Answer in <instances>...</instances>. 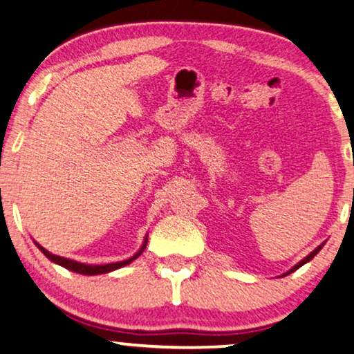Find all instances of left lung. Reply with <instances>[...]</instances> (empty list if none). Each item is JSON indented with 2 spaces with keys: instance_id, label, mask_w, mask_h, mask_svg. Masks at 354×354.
I'll list each match as a JSON object with an SVG mask.
<instances>
[{
  "instance_id": "1",
  "label": "left lung",
  "mask_w": 354,
  "mask_h": 354,
  "mask_svg": "<svg viewBox=\"0 0 354 354\" xmlns=\"http://www.w3.org/2000/svg\"><path fill=\"white\" fill-rule=\"evenodd\" d=\"M321 248H323V246H318V248H316V250H315L313 252H310V254H308L307 257H305V259H302V261H300V262L297 263V266H295V267H292V268H291V270H289V272L286 273V275H289V273H292V272H295V270H297V268H300V267H302V266H304V263H307L308 261H312V259H313V257H315L316 254H318V251L321 250Z\"/></svg>"
}]
</instances>
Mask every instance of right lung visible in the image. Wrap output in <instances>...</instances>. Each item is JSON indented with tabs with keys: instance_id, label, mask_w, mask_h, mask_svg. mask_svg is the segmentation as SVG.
Here are the masks:
<instances>
[{
	"instance_id": "obj_1",
	"label": "right lung",
	"mask_w": 354,
	"mask_h": 354,
	"mask_svg": "<svg viewBox=\"0 0 354 354\" xmlns=\"http://www.w3.org/2000/svg\"><path fill=\"white\" fill-rule=\"evenodd\" d=\"M36 243V241H35ZM146 243H147V239L145 240V245L141 246V250L136 252L135 256H131L130 259L127 261H122V262H114V263H104V266H87V263H81V262H76V261H71V259H66V257H60V256H55V254H50L49 251L44 250L41 245L36 243V246L39 248V250L42 251V254H44L47 259H50L52 262L59 263V266L68 268V270L71 272H76V273H81V275H100V273H108V272H113L115 270V268H120L124 266H129L130 262H133L136 257H138L141 252L145 251L146 248Z\"/></svg>"
}]
</instances>
